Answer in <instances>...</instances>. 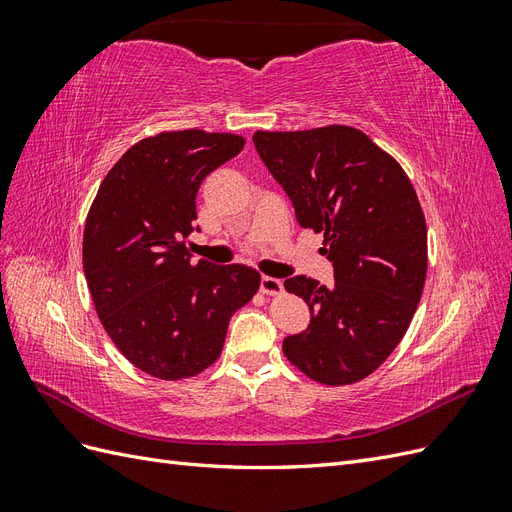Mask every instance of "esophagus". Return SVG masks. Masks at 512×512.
<instances>
[{
	"instance_id": "obj_1",
	"label": "esophagus",
	"mask_w": 512,
	"mask_h": 512,
	"mask_svg": "<svg viewBox=\"0 0 512 512\" xmlns=\"http://www.w3.org/2000/svg\"><path fill=\"white\" fill-rule=\"evenodd\" d=\"M282 290H284V284H282V280H277V277H269V275L260 277V292L280 294Z\"/></svg>"
}]
</instances>
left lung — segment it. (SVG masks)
I'll use <instances>...</instances> for the list:
<instances>
[{
	"instance_id": "8db88e82",
	"label": "left lung",
	"mask_w": 512,
	"mask_h": 512,
	"mask_svg": "<svg viewBox=\"0 0 512 512\" xmlns=\"http://www.w3.org/2000/svg\"><path fill=\"white\" fill-rule=\"evenodd\" d=\"M254 147L301 228L324 232L335 284L288 277L307 303V329L284 354L320 384L359 382L408 331L427 275V226L408 175L361 130L256 132Z\"/></svg>"
}]
</instances>
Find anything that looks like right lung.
<instances>
[{"label": "right lung", "mask_w": 512, "mask_h": 512, "mask_svg": "<svg viewBox=\"0 0 512 512\" xmlns=\"http://www.w3.org/2000/svg\"><path fill=\"white\" fill-rule=\"evenodd\" d=\"M235 134L164 132L108 170L83 235V267L102 327L126 359L160 380L190 378L218 359L232 314L260 273L192 260L203 179L243 149Z\"/></svg>", "instance_id": "add662e5"}]
</instances>
